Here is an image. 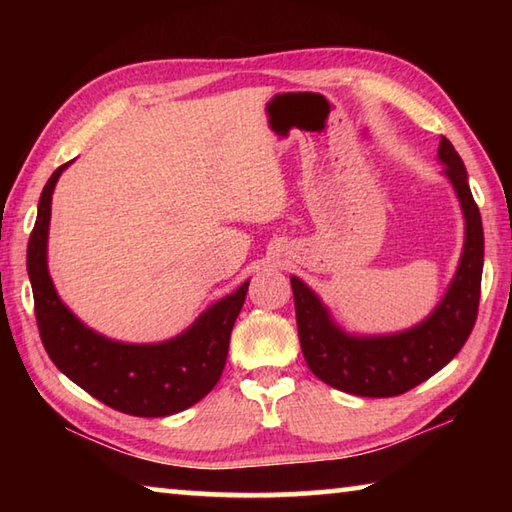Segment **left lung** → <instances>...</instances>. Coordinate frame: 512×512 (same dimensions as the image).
<instances>
[{"instance_id": "1", "label": "left lung", "mask_w": 512, "mask_h": 512, "mask_svg": "<svg viewBox=\"0 0 512 512\" xmlns=\"http://www.w3.org/2000/svg\"><path fill=\"white\" fill-rule=\"evenodd\" d=\"M438 160L464 215V248L444 297L427 319L391 334H350L306 281L292 275L301 352L312 374L345 394L400 396L424 383L462 350L477 319L484 268V231L464 162L447 138Z\"/></svg>"}]
</instances>
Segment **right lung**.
<instances>
[{
  "label": "right lung",
  "instance_id": "add662e5",
  "mask_svg": "<svg viewBox=\"0 0 512 512\" xmlns=\"http://www.w3.org/2000/svg\"><path fill=\"white\" fill-rule=\"evenodd\" d=\"M65 162L41 191L28 242V277L41 343L72 383L107 407L140 418L189 409L215 387L226 365L228 341L250 281L215 301L187 330L160 343H123L88 328L57 295L48 273L52 193Z\"/></svg>",
  "mask_w": 512,
  "mask_h": 512
}]
</instances>
